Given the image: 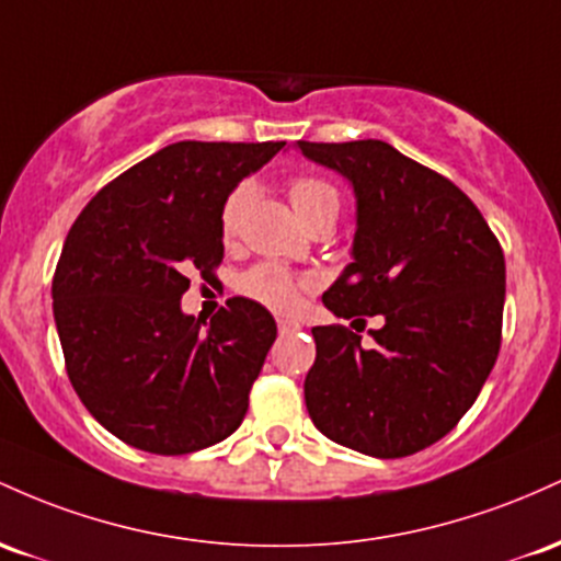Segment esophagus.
<instances>
[{"instance_id": "obj_1", "label": "esophagus", "mask_w": 561, "mask_h": 561, "mask_svg": "<svg viewBox=\"0 0 561 561\" xmlns=\"http://www.w3.org/2000/svg\"><path fill=\"white\" fill-rule=\"evenodd\" d=\"M299 329H301V325L297 323V320H278V331L280 333H294Z\"/></svg>"}]
</instances>
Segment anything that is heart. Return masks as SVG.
<instances>
[{"label":"heart","instance_id":"b5f03b06","mask_svg":"<svg viewBox=\"0 0 561 561\" xmlns=\"http://www.w3.org/2000/svg\"><path fill=\"white\" fill-rule=\"evenodd\" d=\"M288 198H291V206L297 209L305 225L314 222L318 217H325V214L339 217V206H342L336 187L329 180L314 178V174H299V178L288 182ZM247 201L249 191L243 185L232 187L228 198L222 201V209H219V236H222V241H232L236 238L238 219H241ZM305 288H310V280L301 278V275H294L291 270L273 262L254 264V267H249L238 278V291L243 297L260 301V305L275 312L294 310Z\"/></svg>","mask_w":561,"mask_h":561}]
</instances>
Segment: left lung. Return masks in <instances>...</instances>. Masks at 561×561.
I'll use <instances>...</instances> for the list:
<instances>
[{
	"label": "left lung",
	"instance_id": "8db88e82",
	"mask_svg": "<svg viewBox=\"0 0 561 561\" xmlns=\"http://www.w3.org/2000/svg\"><path fill=\"white\" fill-rule=\"evenodd\" d=\"M357 198L350 264L323 305L336 318L379 313L359 330L314 325L305 379L312 424L344 448L402 458L443 439L474 405L501 350L506 262L474 201L448 178L381 140L305 142Z\"/></svg>",
	"mask_w": 561,
	"mask_h": 561
}]
</instances>
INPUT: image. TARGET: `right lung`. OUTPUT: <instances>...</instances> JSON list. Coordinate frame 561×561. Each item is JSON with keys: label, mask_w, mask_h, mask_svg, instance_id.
Instances as JSON below:
<instances>
[{"label": "right lung", "mask_w": 561, "mask_h": 561, "mask_svg": "<svg viewBox=\"0 0 561 561\" xmlns=\"http://www.w3.org/2000/svg\"><path fill=\"white\" fill-rule=\"evenodd\" d=\"M286 142L182 140L111 180L62 243L53 310L66 374L100 424L131 448L185 456L230 437L278 329L232 297L182 314L191 273L217 280L219 209Z\"/></svg>", "instance_id": "add662e5"}]
</instances>
